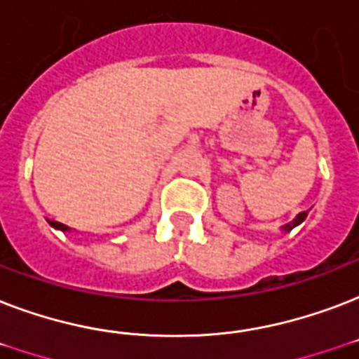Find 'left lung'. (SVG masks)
Returning <instances> with one entry per match:
<instances>
[{
	"mask_svg": "<svg viewBox=\"0 0 359 359\" xmlns=\"http://www.w3.org/2000/svg\"><path fill=\"white\" fill-rule=\"evenodd\" d=\"M307 212H309V210H304V212L298 214V216H296V218L292 219V222L281 225V231H283V233H289V231H292V229H294V227H298V225H300L302 222H304V219L307 218Z\"/></svg>",
	"mask_w": 359,
	"mask_h": 359,
	"instance_id": "8db88e82",
	"label": "left lung"
}]
</instances>
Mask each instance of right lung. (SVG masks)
Listing matches in <instances>:
<instances>
[{
  "mask_svg": "<svg viewBox=\"0 0 359 359\" xmlns=\"http://www.w3.org/2000/svg\"><path fill=\"white\" fill-rule=\"evenodd\" d=\"M48 222H50V219H48ZM50 225H52L53 229H57V231H63V233H67V231H70V227H69V225L61 224V222H50Z\"/></svg>",
  "mask_w": 359,
  "mask_h": 359,
  "instance_id": "add662e5",
  "label": "right lung"
}]
</instances>
